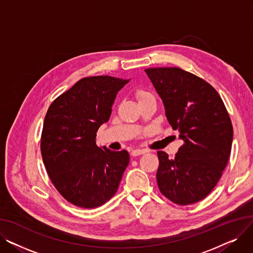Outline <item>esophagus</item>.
Here are the masks:
<instances>
[{
    "instance_id": "34e87169",
    "label": "esophagus",
    "mask_w": 253,
    "mask_h": 253,
    "mask_svg": "<svg viewBox=\"0 0 253 253\" xmlns=\"http://www.w3.org/2000/svg\"><path fill=\"white\" fill-rule=\"evenodd\" d=\"M148 151L147 150H140V149H138V150H133L131 152V156H133V157H136V156H140V155H143V154H145L147 153Z\"/></svg>"
}]
</instances>
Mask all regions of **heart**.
<instances>
[{
    "mask_svg": "<svg viewBox=\"0 0 253 253\" xmlns=\"http://www.w3.org/2000/svg\"><path fill=\"white\" fill-rule=\"evenodd\" d=\"M135 95H136V97H137V99H138L139 102H141V101H143V100L150 99V98H154V95L152 94L151 92L145 91V90H143V89H138V90H136Z\"/></svg>",
    "mask_w": 253,
    "mask_h": 253,
    "instance_id": "b5f03b06",
    "label": "heart"
}]
</instances>
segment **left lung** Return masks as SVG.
<instances>
[{"label":"left lung","mask_w":253,"mask_h":253,"mask_svg":"<svg viewBox=\"0 0 253 253\" xmlns=\"http://www.w3.org/2000/svg\"><path fill=\"white\" fill-rule=\"evenodd\" d=\"M163 100L169 124L183 144L174 158L158 151L160 192L178 205L201 201L214 189L229 161L233 126L217 91L179 68L144 70Z\"/></svg>","instance_id":"left-lung-1"}]
</instances>
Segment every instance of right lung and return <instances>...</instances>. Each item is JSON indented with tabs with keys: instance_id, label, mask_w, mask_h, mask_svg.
<instances>
[{
	"instance_id": "add662e5",
	"label": "right lung",
	"mask_w": 253,
	"mask_h": 253,
	"mask_svg": "<svg viewBox=\"0 0 253 253\" xmlns=\"http://www.w3.org/2000/svg\"><path fill=\"white\" fill-rule=\"evenodd\" d=\"M129 80L83 78L51 103L41 136L47 173L59 194L82 208H96L116 194L129 154L96 145L98 128L109 121L119 90Z\"/></svg>"
}]
</instances>
